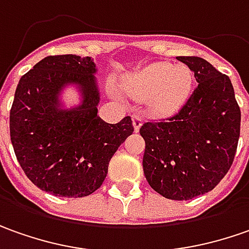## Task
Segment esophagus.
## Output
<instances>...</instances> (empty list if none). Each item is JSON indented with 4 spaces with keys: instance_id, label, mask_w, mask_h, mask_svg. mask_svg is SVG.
Returning <instances> with one entry per match:
<instances>
[{
    "instance_id": "esophagus-1",
    "label": "esophagus",
    "mask_w": 249,
    "mask_h": 249,
    "mask_svg": "<svg viewBox=\"0 0 249 249\" xmlns=\"http://www.w3.org/2000/svg\"><path fill=\"white\" fill-rule=\"evenodd\" d=\"M132 124H133V131L138 132L141 129L142 124H143V118L138 114H133L132 116Z\"/></svg>"
}]
</instances>
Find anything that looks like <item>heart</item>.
<instances>
[{
	"label": "heart",
	"mask_w": 249,
	"mask_h": 249,
	"mask_svg": "<svg viewBox=\"0 0 249 249\" xmlns=\"http://www.w3.org/2000/svg\"><path fill=\"white\" fill-rule=\"evenodd\" d=\"M193 81L189 67L159 62L124 77L123 88L133 99H149L150 110L157 116H171L189 99Z\"/></svg>",
	"instance_id": "obj_1"
}]
</instances>
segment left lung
<instances>
[{"mask_svg":"<svg viewBox=\"0 0 249 249\" xmlns=\"http://www.w3.org/2000/svg\"><path fill=\"white\" fill-rule=\"evenodd\" d=\"M198 87L179 114L142 125L143 172L157 193L192 200L211 192L230 169L240 138L241 111L230 78L202 57L178 56Z\"/></svg>","mask_w":249,"mask_h":249,"instance_id":"left-lung-1","label":"left lung"}]
</instances>
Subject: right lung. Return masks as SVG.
I'll return each mask as SVG.
<instances>
[{"label": "right lung", "mask_w": 249, "mask_h": 249, "mask_svg": "<svg viewBox=\"0 0 249 249\" xmlns=\"http://www.w3.org/2000/svg\"><path fill=\"white\" fill-rule=\"evenodd\" d=\"M96 63L87 56H47L23 75L15 92L9 131L16 159L33 183L59 197H85L102 186L108 162L132 135V120L107 124ZM67 89L79 102L69 107Z\"/></svg>", "instance_id": "right-lung-1"}]
</instances>
